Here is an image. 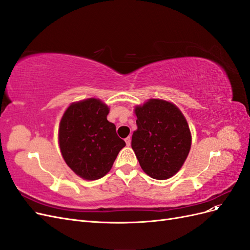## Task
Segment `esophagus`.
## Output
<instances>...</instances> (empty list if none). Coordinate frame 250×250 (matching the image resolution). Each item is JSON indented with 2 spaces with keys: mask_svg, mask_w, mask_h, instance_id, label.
<instances>
[{
  "mask_svg": "<svg viewBox=\"0 0 250 250\" xmlns=\"http://www.w3.org/2000/svg\"><path fill=\"white\" fill-rule=\"evenodd\" d=\"M125 143H126L127 146H130V144H131V138H130V137H127V138L125 139Z\"/></svg>",
  "mask_w": 250,
  "mask_h": 250,
  "instance_id": "1",
  "label": "esophagus"
}]
</instances>
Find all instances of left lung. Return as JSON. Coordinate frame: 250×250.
I'll list each match as a JSON object with an SVG mask.
<instances>
[{"mask_svg": "<svg viewBox=\"0 0 250 250\" xmlns=\"http://www.w3.org/2000/svg\"><path fill=\"white\" fill-rule=\"evenodd\" d=\"M138 129L131 147L142 169L150 177L164 180L176 174L191 149V132L175 105L151 99L135 107Z\"/></svg>", "mask_w": 250, "mask_h": 250, "instance_id": "left-lung-1", "label": "left lung"}]
</instances>
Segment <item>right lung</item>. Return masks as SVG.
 Masks as SVG:
<instances>
[{"instance_id":"right-lung-1","label":"right lung","mask_w":250,"mask_h":250,"mask_svg":"<svg viewBox=\"0 0 250 250\" xmlns=\"http://www.w3.org/2000/svg\"><path fill=\"white\" fill-rule=\"evenodd\" d=\"M108 107L90 98L71 104L59 125V146L66 165L78 176L95 180L111 169L125 142L107 121Z\"/></svg>"}]
</instances>
